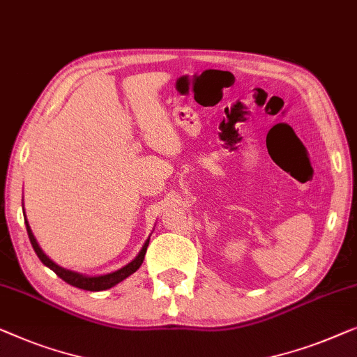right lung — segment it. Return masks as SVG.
<instances>
[{"label":"right lung","instance_id":"obj_1","mask_svg":"<svg viewBox=\"0 0 357 357\" xmlns=\"http://www.w3.org/2000/svg\"><path fill=\"white\" fill-rule=\"evenodd\" d=\"M26 228H27V234H29L30 244H32V248L35 250V254L38 255V259L42 260V264L47 265L48 268H52L53 272L56 273L59 278L66 281L68 284H73V286H76V288L85 289V291H105V289H109V288H113L114 284L121 283L123 280H126L128 277H130V275H132L135 270H139L140 265H142L144 257H145V252H147L149 241H150V238L145 241V244L142 245V249H140V252L135 255V259L132 260V262H129L128 265H124L123 268L114 270V272H112V273L93 275V277H90V275L73 272V270H68V268L61 267V265L54 264L53 260L50 259L48 255L43 252L42 248H40V245H38L37 239H35V236L32 233V229H30V227H29L27 218H26Z\"/></svg>","mask_w":357,"mask_h":357}]
</instances>
